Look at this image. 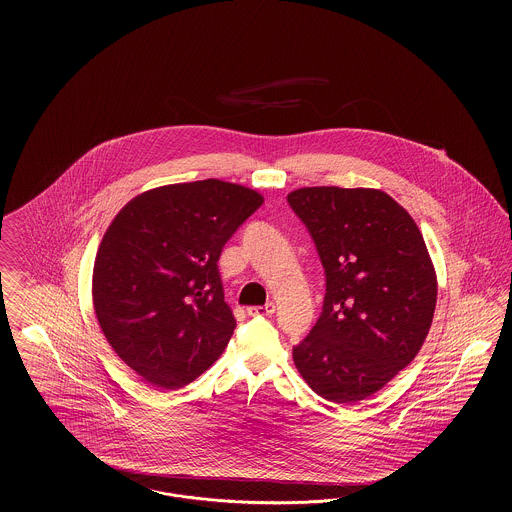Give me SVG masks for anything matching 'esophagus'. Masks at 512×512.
Segmentation results:
<instances>
[{"label":"esophagus","instance_id":"obj_1","mask_svg":"<svg viewBox=\"0 0 512 512\" xmlns=\"http://www.w3.org/2000/svg\"><path fill=\"white\" fill-rule=\"evenodd\" d=\"M274 311H276V305L272 301H268V303L261 305V307H249L247 309V313L251 317H270V315H274Z\"/></svg>","mask_w":512,"mask_h":512}]
</instances>
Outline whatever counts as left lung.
<instances>
[{"mask_svg": "<svg viewBox=\"0 0 512 512\" xmlns=\"http://www.w3.org/2000/svg\"><path fill=\"white\" fill-rule=\"evenodd\" d=\"M288 201L326 272L322 313L293 363L326 401L357 405L418 355L436 311V268L413 217L382 190L315 186Z\"/></svg>", "mask_w": 512, "mask_h": 512, "instance_id": "obj_1", "label": "left lung"}]
</instances>
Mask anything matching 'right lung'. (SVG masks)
<instances>
[{
  "label": "right lung",
  "instance_id": "add662e5",
  "mask_svg": "<svg viewBox=\"0 0 512 512\" xmlns=\"http://www.w3.org/2000/svg\"><path fill=\"white\" fill-rule=\"evenodd\" d=\"M263 195L207 178L130 199L99 244L92 299L115 353L147 384L178 390L213 365L234 334L222 247Z\"/></svg>",
  "mask_w": 512,
  "mask_h": 512
}]
</instances>
